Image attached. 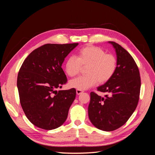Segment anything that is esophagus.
<instances>
[{
    "mask_svg": "<svg viewBox=\"0 0 155 155\" xmlns=\"http://www.w3.org/2000/svg\"><path fill=\"white\" fill-rule=\"evenodd\" d=\"M83 92V91L78 90V89H77V90H76V93H77V94H78V95L81 94H82Z\"/></svg>",
    "mask_w": 155,
    "mask_h": 155,
    "instance_id": "34e87169",
    "label": "esophagus"
}]
</instances>
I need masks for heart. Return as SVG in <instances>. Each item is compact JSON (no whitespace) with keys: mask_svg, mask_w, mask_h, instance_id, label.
Instances as JSON below:
<instances>
[{"mask_svg":"<svg viewBox=\"0 0 155 155\" xmlns=\"http://www.w3.org/2000/svg\"><path fill=\"white\" fill-rule=\"evenodd\" d=\"M86 67L85 76L78 77L69 83L70 87L84 91L96 84H104L114 76L118 59L112 54L96 46H87L79 50L78 56H70L64 64L65 72L68 76H76Z\"/></svg>","mask_w":155,"mask_h":155,"instance_id":"1","label":"heart"}]
</instances>
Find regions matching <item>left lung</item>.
Listing matches in <instances>:
<instances>
[{
  "instance_id": "1",
  "label": "left lung",
  "mask_w": 155,
  "mask_h": 155,
  "mask_svg": "<svg viewBox=\"0 0 155 155\" xmlns=\"http://www.w3.org/2000/svg\"><path fill=\"white\" fill-rule=\"evenodd\" d=\"M118 67L114 76L97 91L106 93L105 97L91 92L88 117L96 128L112 131L124 125L137 107L141 79L139 69L130 54L115 42Z\"/></svg>"
}]
</instances>
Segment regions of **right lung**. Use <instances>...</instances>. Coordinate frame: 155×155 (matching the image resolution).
Returning <instances> with one entry per match:
<instances>
[{"instance_id":"add662e5","label":"right lung","mask_w":155,"mask_h":155,"mask_svg":"<svg viewBox=\"0 0 155 155\" xmlns=\"http://www.w3.org/2000/svg\"><path fill=\"white\" fill-rule=\"evenodd\" d=\"M78 45H44L31 51L22 64L17 83L20 103L27 118L37 127L54 129L67 118L76 91L56 89L67 82L61 66Z\"/></svg>"}]
</instances>
